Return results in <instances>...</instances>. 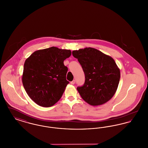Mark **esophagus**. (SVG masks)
I'll return each mask as SVG.
<instances>
[{
    "instance_id": "1",
    "label": "esophagus",
    "mask_w": 148,
    "mask_h": 148,
    "mask_svg": "<svg viewBox=\"0 0 148 148\" xmlns=\"http://www.w3.org/2000/svg\"><path fill=\"white\" fill-rule=\"evenodd\" d=\"M75 80H73L72 82H71V84L74 85L75 84Z\"/></svg>"
}]
</instances>
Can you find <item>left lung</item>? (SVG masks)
<instances>
[{"label": "left lung", "instance_id": "1", "mask_svg": "<svg viewBox=\"0 0 148 148\" xmlns=\"http://www.w3.org/2000/svg\"><path fill=\"white\" fill-rule=\"evenodd\" d=\"M72 54L85 74L84 84L77 88L82 99L92 106L110 100L117 90L120 77L119 68L113 58L90 47L73 50Z\"/></svg>", "mask_w": 148, "mask_h": 148}]
</instances>
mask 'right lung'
I'll return each mask as SVG.
<instances>
[{
  "instance_id": "add662e5",
  "label": "right lung",
  "mask_w": 148,
  "mask_h": 148,
  "mask_svg": "<svg viewBox=\"0 0 148 148\" xmlns=\"http://www.w3.org/2000/svg\"><path fill=\"white\" fill-rule=\"evenodd\" d=\"M71 50L52 47L34 51L25 61L22 83L29 97L38 106H54L63 95L69 82L64 60Z\"/></svg>"
}]
</instances>
